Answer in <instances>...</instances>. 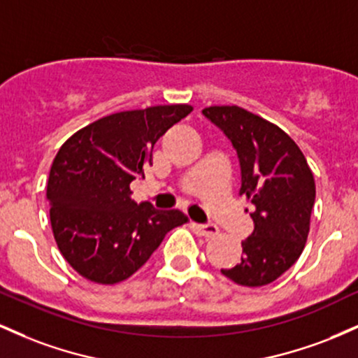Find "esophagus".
Here are the masks:
<instances>
[{
    "instance_id": "esophagus-1",
    "label": "esophagus",
    "mask_w": 358,
    "mask_h": 358,
    "mask_svg": "<svg viewBox=\"0 0 358 358\" xmlns=\"http://www.w3.org/2000/svg\"><path fill=\"white\" fill-rule=\"evenodd\" d=\"M193 227L196 229V232L203 237H212L219 234V227L215 224H195Z\"/></svg>"
}]
</instances>
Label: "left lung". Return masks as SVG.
I'll use <instances>...</instances> for the list:
<instances>
[{"label": "left lung", "instance_id": "left-lung-1", "mask_svg": "<svg viewBox=\"0 0 358 358\" xmlns=\"http://www.w3.org/2000/svg\"><path fill=\"white\" fill-rule=\"evenodd\" d=\"M232 143L241 166V195L254 203V231L242 241L237 266L220 269L241 286L276 281L305 249L315 205V180L305 155L282 129L237 108L202 110Z\"/></svg>", "mask_w": 358, "mask_h": 358}]
</instances>
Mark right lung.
<instances>
[{"instance_id": "add662e5", "label": "right lung", "mask_w": 358, "mask_h": 358, "mask_svg": "<svg viewBox=\"0 0 358 358\" xmlns=\"http://www.w3.org/2000/svg\"><path fill=\"white\" fill-rule=\"evenodd\" d=\"M190 113L187 104L124 110L97 119L62 145L47 200L57 245L80 276L99 285L124 281L171 229L187 224L176 208L134 202L129 183L145 178L155 143Z\"/></svg>"}]
</instances>
